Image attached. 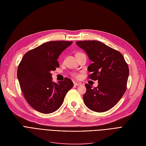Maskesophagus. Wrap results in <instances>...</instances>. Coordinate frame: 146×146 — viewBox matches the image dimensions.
Masks as SVG:
<instances>
[{"instance_id": "1", "label": "esophagus", "mask_w": 146, "mask_h": 146, "mask_svg": "<svg viewBox=\"0 0 146 146\" xmlns=\"http://www.w3.org/2000/svg\"><path fill=\"white\" fill-rule=\"evenodd\" d=\"M81 84H82L80 83V82H75L74 83V85H76V86H79V85H80Z\"/></svg>"}]
</instances>
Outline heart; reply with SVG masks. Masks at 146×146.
<instances>
[{
    "label": "heart",
    "instance_id": "b5f03b06",
    "mask_svg": "<svg viewBox=\"0 0 146 146\" xmlns=\"http://www.w3.org/2000/svg\"><path fill=\"white\" fill-rule=\"evenodd\" d=\"M76 77H77V78H78V77H79V76H78V75H76Z\"/></svg>",
    "mask_w": 146,
    "mask_h": 146
}]
</instances>
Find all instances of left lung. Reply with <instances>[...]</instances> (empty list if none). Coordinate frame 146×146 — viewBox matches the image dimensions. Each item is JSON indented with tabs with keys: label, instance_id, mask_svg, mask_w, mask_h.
<instances>
[{
	"label": "left lung",
	"instance_id": "8db88e82",
	"mask_svg": "<svg viewBox=\"0 0 146 146\" xmlns=\"http://www.w3.org/2000/svg\"><path fill=\"white\" fill-rule=\"evenodd\" d=\"M76 44L87 53L93 63L88 67V77L98 80L97 87L86 84L83 96L85 105L91 111L105 112L114 107L125 94L129 70L122 54L103 42L80 41Z\"/></svg>",
	"mask_w": 146,
	"mask_h": 146
}]
</instances>
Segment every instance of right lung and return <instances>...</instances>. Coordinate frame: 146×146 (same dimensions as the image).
<instances>
[{
  "label": "right lung",
  "instance_id": "obj_1",
  "mask_svg": "<svg viewBox=\"0 0 146 146\" xmlns=\"http://www.w3.org/2000/svg\"><path fill=\"white\" fill-rule=\"evenodd\" d=\"M73 41L46 42L27 52L17 70L21 90L29 105L43 114H50L62 105L64 97L73 83L69 78L52 82L51 71L59 67L57 59Z\"/></svg>",
  "mask_w": 146,
  "mask_h": 146
}]
</instances>
